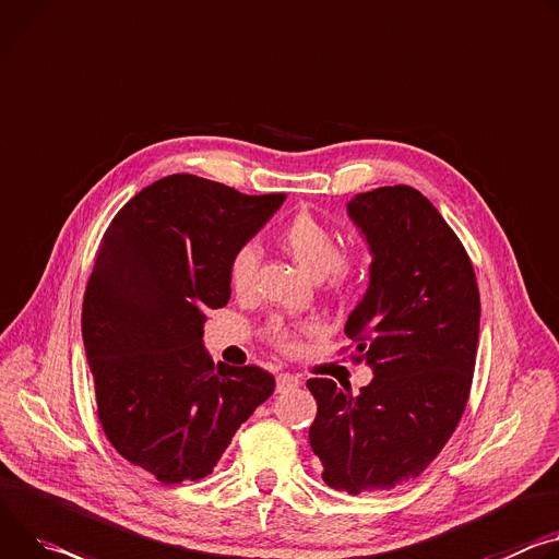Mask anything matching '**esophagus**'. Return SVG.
<instances>
[{"instance_id":"obj_1","label":"esophagus","mask_w":559,"mask_h":559,"mask_svg":"<svg viewBox=\"0 0 559 559\" xmlns=\"http://www.w3.org/2000/svg\"><path fill=\"white\" fill-rule=\"evenodd\" d=\"M300 385V379L296 374H289V372H281L276 377V390L278 392H285V390H292V388H298Z\"/></svg>"}]
</instances>
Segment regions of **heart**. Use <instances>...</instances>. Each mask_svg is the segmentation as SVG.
<instances>
[{
    "label": "heart",
    "instance_id": "b5f03b06",
    "mask_svg": "<svg viewBox=\"0 0 559 559\" xmlns=\"http://www.w3.org/2000/svg\"><path fill=\"white\" fill-rule=\"evenodd\" d=\"M281 247L289 257L312 276H323L330 287H345L361 270V253L357 249H336V238L332 229L310 212H298L285 223L278 236ZM259 267V247L242 245L231 259L229 281L236 292H247L251 287L253 274ZM317 323H285L272 321L267 328L270 341L283 352H296L300 336L317 332Z\"/></svg>",
    "mask_w": 559,
    "mask_h": 559
}]
</instances>
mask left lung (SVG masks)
<instances>
[{"mask_svg":"<svg viewBox=\"0 0 559 559\" xmlns=\"http://www.w3.org/2000/svg\"><path fill=\"white\" fill-rule=\"evenodd\" d=\"M372 253L370 285L345 334L374 379L352 394L310 379V445L323 481L349 495L419 477L460 424L475 372L479 289L473 263L432 202L408 185L347 202Z\"/></svg>","mask_w":559,"mask_h":559,"instance_id":"left-lung-1","label":"left lung"}]
</instances>
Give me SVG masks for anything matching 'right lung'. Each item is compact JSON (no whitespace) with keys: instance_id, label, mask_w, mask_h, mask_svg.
<instances>
[{"instance_id":"obj_1","label":"right lung","mask_w":559,"mask_h":559,"mask_svg":"<svg viewBox=\"0 0 559 559\" xmlns=\"http://www.w3.org/2000/svg\"><path fill=\"white\" fill-rule=\"evenodd\" d=\"M283 200L174 174L105 231L82 306L97 417L124 460L163 484L207 477L274 392L257 366H214L202 328L231 296L234 253Z\"/></svg>"}]
</instances>
